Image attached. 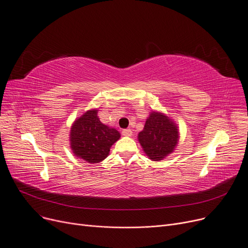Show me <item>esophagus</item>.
<instances>
[{
    "instance_id": "1",
    "label": "esophagus",
    "mask_w": 248,
    "mask_h": 248,
    "mask_svg": "<svg viewBox=\"0 0 248 248\" xmlns=\"http://www.w3.org/2000/svg\"><path fill=\"white\" fill-rule=\"evenodd\" d=\"M122 134H123V136H124V137H132V136H133L132 129H129V128L124 129V131L122 132Z\"/></svg>"
}]
</instances>
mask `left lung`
<instances>
[{"label":"left lung","instance_id":"obj_1","mask_svg":"<svg viewBox=\"0 0 248 248\" xmlns=\"http://www.w3.org/2000/svg\"><path fill=\"white\" fill-rule=\"evenodd\" d=\"M180 139L177 124L162 111L153 110L138 140L148 158L160 162L172 154Z\"/></svg>","mask_w":248,"mask_h":248}]
</instances>
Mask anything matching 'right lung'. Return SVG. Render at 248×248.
Masks as SVG:
<instances>
[{
	"instance_id": "right-lung-1",
	"label": "right lung",
	"mask_w": 248,
	"mask_h": 248,
	"mask_svg": "<svg viewBox=\"0 0 248 248\" xmlns=\"http://www.w3.org/2000/svg\"><path fill=\"white\" fill-rule=\"evenodd\" d=\"M97 112V108L89 109L76 119L69 135L73 155L90 164L106 159L111 146L121 138V134L115 128L99 121Z\"/></svg>"
}]
</instances>
